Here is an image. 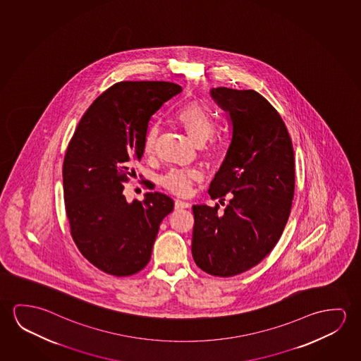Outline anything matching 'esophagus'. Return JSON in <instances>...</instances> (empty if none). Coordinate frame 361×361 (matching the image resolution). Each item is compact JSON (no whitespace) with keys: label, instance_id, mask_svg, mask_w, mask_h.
<instances>
[{"label":"esophagus","instance_id":"esophagus-1","mask_svg":"<svg viewBox=\"0 0 361 361\" xmlns=\"http://www.w3.org/2000/svg\"><path fill=\"white\" fill-rule=\"evenodd\" d=\"M188 207H190L189 202H185V201L180 200L175 202V209H176V210H183V209H188Z\"/></svg>","mask_w":361,"mask_h":361}]
</instances>
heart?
<instances>
[{"mask_svg": "<svg viewBox=\"0 0 361 361\" xmlns=\"http://www.w3.org/2000/svg\"><path fill=\"white\" fill-rule=\"evenodd\" d=\"M176 121L183 126L190 139L199 146L205 144L215 133V122L210 114L197 102H189L183 106L176 112ZM157 137L159 128L157 125H154L145 136L144 152L146 155H152L155 152ZM211 151L219 152L220 147L216 144H212ZM200 180L201 173L197 170H171L162 176L161 183L172 194L188 196L194 183H199Z\"/></svg>", "mask_w": 361, "mask_h": 361, "instance_id": "heart-1", "label": "heart"}]
</instances>
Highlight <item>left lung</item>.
<instances>
[{"label":"left lung","instance_id":"obj_1","mask_svg":"<svg viewBox=\"0 0 361 361\" xmlns=\"http://www.w3.org/2000/svg\"><path fill=\"white\" fill-rule=\"evenodd\" d=\"M212 99L230 114L233 140L211 181L212 200L195 205L192 257L202 271L230 278L256 267L283 233L295 191L293 142L283 118L254 90L217 87Z\"/></svg>","mask_w":361,"mask_h":361}]
</instances>
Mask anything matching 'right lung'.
Returning <instances> with one entry per match:
<instances>
[{
  "instance_id": "right-lung-1",
  "label": "right lung",
  "mask_w": 361,
  "mask_h": 361,
  "mask_svg": "<svg viewBox=\"0 0 361 361\" xmlns=\"http://www.w3.org/2000/svg\"><path fill=\"white\" fill-rule=\"evenodd\" d=\"M181 91L166 81L115 83L83 114L67 146L62 178L71 236L83 257L109 275L141 271L173 210L162 192L130 204L123 189L136 176L133 165L144 155L151 116Z\"/></svg>"
}]
</instances>
